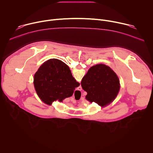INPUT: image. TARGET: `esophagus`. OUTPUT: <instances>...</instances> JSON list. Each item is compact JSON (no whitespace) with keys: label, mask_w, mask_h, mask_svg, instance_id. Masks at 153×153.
Masks as SVG:
<instances>
[{"label":"esophagus","mask_w":153,"mask_h":153,"mask_svg":"<svg viewBox=\"0 0 153 153\" xmlns=\"http://www.w3.org/2000/svg\"><path fill=\"white\" fill-rule=\"evenodd\" d=\"M80 89H81V88H80Z\"/></svg>","instance_id":"esophagus-1"}]
</instances>
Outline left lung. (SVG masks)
<instances>
[{"label": "left lung", "mask_w": 153, "mask_h": 153, "mask_svg": "<svg viewBox=\"0 0 153 153\" xmlns=\"http://www.w3.org/2000/svg\"><path fill=\"white\" fill-rule=\"evenodd\" d=\"M81 86L87 92L86 100L101 106L113 102L120 90L119 77L110 67L104 64L91 67L83 77Z\"/></svg>", "instance_id": "left-lung-1"}]
</instances>
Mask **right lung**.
Segmentation results:
<instances>
[{"label": "right lung", "instance_id": "obj_1", "mask_svg": "<svg viewBox=\"0 0 153 153\" xmlns=\"http://www.w3.org/2000/svg\"><path fill=\"white\" fill-rule=\"evenodd\" d=\"M34 85L40 99L51 103L71 96L80 83L73 77L67 65L59 59H51L41 65L36 72Z\"/></svg>", "mask_w": 153, "mask_h": 153}]
</instances>
